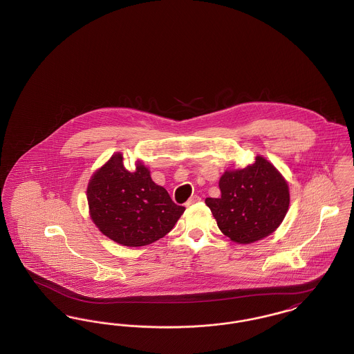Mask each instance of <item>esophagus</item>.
Wrapping results in <instances>:
<instances>
[{
    "label": "esophagus",
    "mask_w": 354,
    "mask_h": 354,
    "mask_svg": "<svg viewBox=\"0 0 354 354\" xmlns=\"http://www.w3.org/2000/svg\"><path fill=\"white\" fill-rule=\"evenodd\" d=\"M202 201L201 199V196H198V195H192L189 199H188V202L185 203V205L187 207H189V205H194V204H196V203H199Z\"/></svg>",
    "instance_id": "obj_1"
}]
</instances>
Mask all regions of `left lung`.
<instances>
[{"label": "left lung", "mask_w": 354, "mask_h": 354, "mask_svg": "<svg viewBox=\"0 0 354 354\" xmlns=\"http://www.w3.org/2000/svg\"><path fill=\"white\" fill-rule=\"evenodd\" d=\"M220 198H207L223 235L237 244H251L273 234L289 207L286 178L270 160L257 155L245 169H225Z\"/></svg>", "instance_id": "1"}]
</instances>
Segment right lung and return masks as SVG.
Masks as SVG:
<instances>
[{"mask_svg":"<svg viewBox=\"0 0 354 354\" xmlns=\"http://www.w3.org/2000/svg\"><path fill=\"white\" fill-rule=\"evenodd\" d=\"M86 195L93 223L126 247L149 245L167 235L185 209L152 180L140 160L133 172L126 169L120 152L93 174Z\"/></svg>","mask_w":354,"mask_h":354,"instance_id":"right-lung-1","label":"right lung"}]
</instances>
